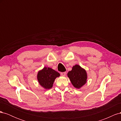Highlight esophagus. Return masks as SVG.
<instances>
[{
    "label": "esophagus",
    "mask_w": 121,
    "mask_h": 121,
    "mask_svg": "<svg viewBox=\"0 0 121 121\" xmlns=\"http://www.w3.org/2000/svg\"><path fill=\"white\" fill-rule=\"evenodd\" d=\"M60 75H61V76H65V75H66V72H61V73H60Z\"/></svg>",
    "instance_id": "obj_1"
}]
</instances>
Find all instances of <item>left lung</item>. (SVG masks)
<instances>
[{
    "instance_id": "left-lung-1",
    "label": "left lung",
    "mask_w": 121,
    "mask_h": 121,
    "mask_svg": "<svg viewBox=\"0 0 121 121\" xmlns=\"http://www.w3.org/2000/svg\"><path fill=\"white\" fill-rule=\"evenodd\" d=\"M68 76L70 79L73 85L76 88H80L86 82V71L77 65H74L72 71L68 72Z\"/></svg>"
}]
</instances>
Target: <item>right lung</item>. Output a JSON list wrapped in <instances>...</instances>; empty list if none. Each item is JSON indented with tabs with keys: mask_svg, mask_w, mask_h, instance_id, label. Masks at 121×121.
<instances>
[{
	"mask_svg": "<svg viewBox=\"0 0 121 121\" xmlns=\"http://www.w3.org/2000/svg\"><path fill=\"white\" fill-rule=\"evenodd\" d=\"M60 76L59 73L50 68L45 67L38 72L37 79L43 87L45 89H50L52 87L55 79Z\"/></svg>",
	"mask_w": 121,
	"mask_h": 121,
	"instance_id": "add662e5",
	"label": "right lung"
}]
</instances>
